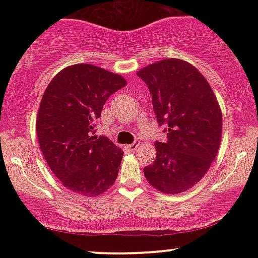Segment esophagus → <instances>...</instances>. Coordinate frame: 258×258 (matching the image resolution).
<instances>
[{
	"label": "esophagus",
	"mask_w": 258,
	"mask_h": 258,
	"mask_svg": "<svg viewBox=\"0 0 258 258\" xmlns=\"http://www.w3.org/2000/svg\"><path fill=\"white\" fill-rule=\"evenodd\" d=\"M138 147H139V141H136L135 143L128 144V146H127V149L131 150V152H135V150H137Z\"/></svg>",
	"instance_id": "34e87169"
}]
</instances>
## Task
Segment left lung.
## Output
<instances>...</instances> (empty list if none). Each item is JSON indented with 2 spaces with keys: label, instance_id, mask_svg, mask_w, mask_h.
Here are the masks:
<instances>
[{
  "label": "left lung",
  "instance_id": "obj_1",
  "mask_svg": "<svg viewBox=\"0 0 258 258\" xmlns=\"http://www.w3.org/2000/svg\"><path fill=\"white\" fill-rule=\"evenodd\" d=\"M137 75L153 97L166 143L156 142V159L144 167L150 185L165 194L188 190L211 167L222 138V110L214 91L197 68L170 58L142 68Z\"/></svg>",
  "mask_w": 258,
  "mask_h": 258
}]
</instances>
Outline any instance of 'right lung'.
<instances>
[{
    "label": "right lung",
    "instance_id": "right-lung-1",
    "mask_svg": "<svg viewBox=\"0 0 258 258\" xmlns=\"http://www.w3.org/2000/svg\"><path fill=\"white\" fill-rule=\"evenodd\" d=\"M127 82L92 64L64 68L51 80L37 111L38 146L67 189L98 197L117 178L123 152L94 135L105 100Z\"/></svg>",
    "mask_w": 258,
    "mask_h": 258
}]
</instances>
